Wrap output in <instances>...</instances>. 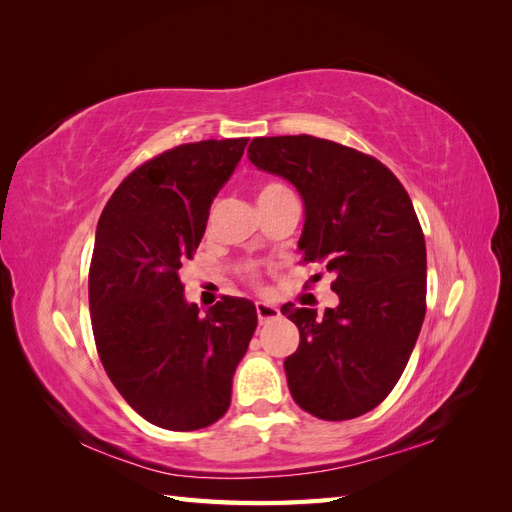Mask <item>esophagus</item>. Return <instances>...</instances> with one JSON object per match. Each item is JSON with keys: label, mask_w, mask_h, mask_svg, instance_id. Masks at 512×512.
Returning <instances> with one entry per match:
<instances>
[{"label": "esophagus", "mask_w": 512, "mask_h": 512, "mask_svg": "<svg viewBox=\"0 0 512 512\" xmlns=\"http://www.w3.org/2000/svg\"><path fill=\"white\" fill-rule=\"evenodd\" d=\"M256 314H258V322H260V324H265V322H269V320H277V318L282 316L280 309H277V307L271 305V303H265V301H258V303H256Z\"/></svg>", "instance_id": "1"}]
</instances>
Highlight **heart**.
Returning <instances> with one entry per match:
<instances>
[{"label":"heart","mask_w":512,"mask_h":512,"mask_svg":"<svg viewBox=\"0 0 512 512\" xmlns=\"http://www.w3.org/2000/svg\"><path fill=\"white\" fill-rule=\"evenodd\" d=\"M284 192H288V190L284 188V185H280V183H267V185H262V188L258 190V207L271 203V200H273L275 196H280V194H284Z\"/></svg>","instance_id":"1"}]
</instances>
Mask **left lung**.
Here are the masks:
<instances>
[{
    "label": "left lung",
    "instance_id": "obj_1",
    "mask_svg": "<svg viewBox=\"0 0 512 512\" xmlns=\"http://www.w3.org/2000/svg\"><path fill=\"white\" fill-rule=\"evenodd\" d=\"M247 158L297 188L303 262L335 275L339 303L322 316L282 305L301 335L284 361L292 399L322 421L374 410L404 374L425 318V237L408 192L376 158L307 134L254 138Z\"/></svg>",
    "mask_w": 512,
    "mask_h": 512
}]
</instances>
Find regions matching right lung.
<instances>
[{"label": "right lung", "mask_w": 512, "mask_h": 512, "mask_svg": "<svg viewBox=\"0 0 512 512\" xmlns=\"http://www.w3.org/2000/svg\"><path fill=\"white\" fill-rule=\"evenodd\" d=\"M245 145L224 138L160 153L121 181L96 228L89 312L100 361L121 397L162 429H203L226 414L256 331L252 301L222 297L200 314L179 280Z\"/></svg>", "instance_id": "add662e5"}]
</instances>
